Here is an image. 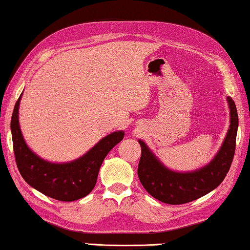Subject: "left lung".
Instances as JSON below:
<instances>
[{"label": "left lung", "mask_w": 250, "mask_h": 250, "mask_svg": "<svg viewBox=\"0 0 250 250\" xmlns=\"http://www.w3.org/2000/svg\"><path fill=\"white\" fill-rule=\"evenodd\" d=\"M230 110V125L223 145L208 165L189 172H178L169 169L158 159L149 146L139 140L141 158L138 166V177L141 185L153 198L169 205H181L193 201L216 189L229 171L236 149L238 130V114L236 104L227 97Z\"/></svg>", "instance_id": "obj_1"}]
</instances>
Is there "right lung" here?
<instances>
[{
  "label": "right lung",
  "instance_id": "obj_1",
  "mask_svg": "<svg viewBox=\"0 0 250 250\" xmlns=\"http://www.w3.org/2000/svg\"><path fill=\"white\" fill-rule=\"evenodd\" d=\"M22 94L15 104L11 119L12 140L20 173L31 187L60 201H74L92 191L106 154L124 139V131H114L102 138L88 152L70 162H50L42 159L26 145L19 124Z\"/></svg>",
  "mask_w": 250,
  "mask_h": 250
}]
</instances>
